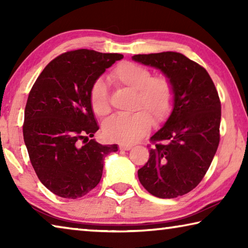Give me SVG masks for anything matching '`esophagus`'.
I'll use <instances>...</instances> for the list:
<instances>
[{"label": "esophagus", "mask_w": 248, "mask_h": 248, "mask_svg": "<svg viewBox=\"0 0 248 248\" xmlns=\"http://www.w3.org/2000/svg\"><path fill=\"white\" fill-rule=\"evenodd\" d=\"M132 146L131 145H128V144H120L119 145V150L120 151H129L131 150Z\"/></svg>", "instance_id": "34e87169"}]
</instances>
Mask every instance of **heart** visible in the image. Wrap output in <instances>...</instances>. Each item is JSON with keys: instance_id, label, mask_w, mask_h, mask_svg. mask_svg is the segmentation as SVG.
I'll use <instances>...</instances> for the list:
<instances>
[{"instance_id": "obj_1", "label": "heart", "mask_w": 248, "mask_h": 248, "mask_svg": "<svg viewBox=\"0 0 248 248\" xmlns=\"http://www.w3.org/2000/svg\"><path fill=\"white\" fill-rule=\"evenodd\" d=\"M115 85L136 92L131 115H115L105 121L103 133L107 139L124 144L139 141L150 131L151 124H164L175 105L176 91L167 75H152L144 65L124 61L109 74ZM90 104L97 117L107 116L111 110L110 98L104 82L96 81L90 92Z\"/></svg>"}]
</instances>
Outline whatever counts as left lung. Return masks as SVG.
<instances>
[{"label":"left lung","mask_w":248,"mask_h":248,"mask_svg":"<svg viewBox=\"0 0 248 248\" xmlns=\"http://www.w3.org/2000/svg\"><path fill=\"white\" fill-rule=\"evenodd\" d=\"M132 59L162 71L173 81L175 105L164 127L151 137L150 158L138 170L151 195L163 199L186 195L204 177L220 142L221 102L203 66L173 51Z\"/></svg>","instance_id":"obj_1"}]
</instances>
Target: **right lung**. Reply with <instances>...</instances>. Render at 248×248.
<instances>
[{"mask_svg":"<svg viewBox=\"0 0 248 248\" xmlns=\"http://www.w3.org/2000/svg\"><path fill=\"white\" fill-rule=\"evenodd\" d=\"M120 53L78 49L50 61L37 78L25 107L24 141L37 176L62 198L77 199L97 186L104 157L117 144L94 139L99 129L90 104V92Z\"/></svg>","mask_w":248,"mask_h":248,"instance_id":"1","label":"right lung"}]
</instances>
